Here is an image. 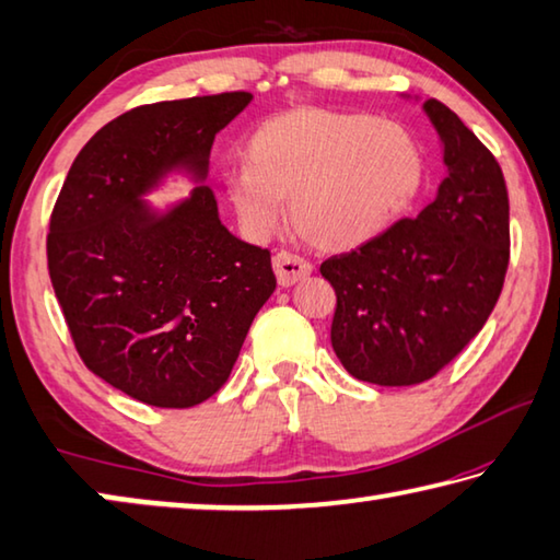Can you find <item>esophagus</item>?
I'll use <instances>...</instances> for the list:
<instances>
[{
  "mask_svg": "<svg viewBox=\"0 0 560 560\" xmlns=\"http://www.w3.org/2000/svg\"><path fill=\"white\" fill-rule=\"evenodd\" d=\"M273 271H277V279L281 287H293V283H299L308 277L314 267L306 259L296 257V254L291 252H279L277 257H273Z\"/></svg>",
  "mask_w": 560,
  "mask_h": 560,
  "instance_id": "obj_1",
  "label": "esophagus"
}]
</instances>
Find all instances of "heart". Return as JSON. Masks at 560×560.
Segmentation results:
<instances>
[{
	"mask_svg": "<svg viewBox=\"0 0 560 560\" xmlns=\"http://www.w3.org/2000/svg\"><path fill=\"white\" fill-rule=\"evenodd\" d=\"M424 153L410 128L371 113L296 108L254 130L249 160L226 170L224 189L242 232L267 242L291 217L330 252L377 240L424 185Z\"/></svg>",
	"mask_w": 560,
	"mask_h": 560,
	"instance_id": "b5f03b06",
	"label": "heart"
}]
</instances>
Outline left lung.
<instances>
[{
  "instance_id": "obj_1",
  "label": "left lung",
  "mask_w": 560,
  "mask_h": 560,
  "mask_svg": "<svg viewBox=\"0 0 560 560\" xmlns=\"http://www.w3.org/2000/svg\"><path fill=\"white\" fill-rule=\"evenodd\" d=\"M447 177L415 217L395 222L320 273L336 289L330 346L358 381H430L479 334L509 267V195L501 167L457 113L422 103Z\"/></svg>"
}]
</instances>
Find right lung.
<instances>
[{
  "label": "right lung",
  "mask_w": 560,
  "mask_h": 560,
  "mask_svg": "<svg viewBox=\"0 0 560 560\" xmlns=\"http://www.w3.org/2000/svg\"><path fill=\"white\" fill-rule=\"evenodd\" d=\"M252 93L150 103L103 126L63 179L46 257L91 373L153 407H192L226 383L277 289L271 254L220 220L207 187L214 136ZM185 176L165 208L147 195Z\"/></svg>",
  "instance_id": "1"
}]
</instances>
